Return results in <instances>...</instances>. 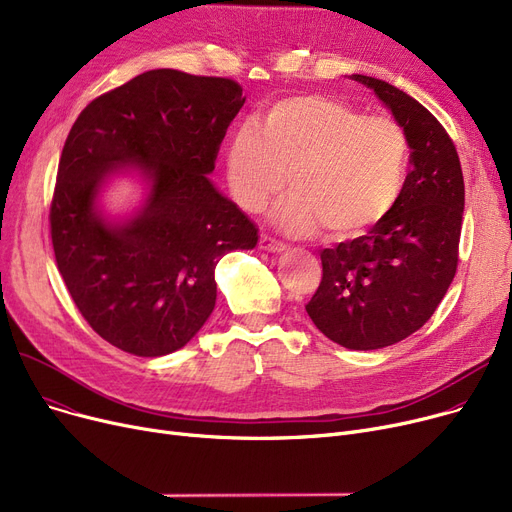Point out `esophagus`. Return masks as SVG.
<instances>
[{
    "mask_svg": "<svg viewBox=\"0 0 512 512\" xmlns=\"http://www.w3.org/2000/svg\"><path fill=\"white\" fill-rule=\"evenodd\" d=\"M259 247H261L263 251H267V253H282V251H284L282 242L276 240V238H272V236H267V234H261Z\"/></svg>",
    "mask_w": 512,
    "mask_h": 512,
    "instance_id": "34e87169",
    "label": "esophagus"
}]
</instances>
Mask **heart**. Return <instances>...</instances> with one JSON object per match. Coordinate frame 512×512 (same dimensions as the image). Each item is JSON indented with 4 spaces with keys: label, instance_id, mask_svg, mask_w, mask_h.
I'll list each match as a JSON object with an SVG mask.
<instances>
[{
    "label": "heart",
    "instance_id": "heart-1",
    "mask_svg": "<svg viewBox=\"0 0 512 512\" xmlns=\"http://www.w3.org/2000/svg\"><path fill=\"white\" fill-rule=\"evenodd\" d=\"M409 147L402 128L363 116L326 95H294L240 124L226 147L234 201L259 213L288 182L294 191L274 209V224L307 236L328 226L351 238L384 222L405 186Z\"/></svg>",
    "mask_w": 512,
    "mask_h": 512
}]
</instances>
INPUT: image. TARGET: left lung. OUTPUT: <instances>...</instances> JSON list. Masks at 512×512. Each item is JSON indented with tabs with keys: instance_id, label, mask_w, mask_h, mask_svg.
Returning <instances> with one entry per match:
<instances>
[{
	"instance_id": "8db88e82",
	"label": "left lung",
	"mask_w": 512,
	"mask_h": 512,
	"mask_svg": "<svg viewBox=\"0 0 512 512\" xmlns=\"http://www.w3.org/2000/svg\"><path fill=\"white\" fill-rule=\"evenodd\" d=\"M351 78L405 132L411 172L384 222L319 253L324 276L305 309L332 342L375 351L417 332L444 299L459 263L465 182L454 143L417 99L380 78Z\"/></svg>"
}]
</instances>
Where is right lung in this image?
<instances>
[{
	"instance_id": "right-lung-1",
	"label": "right lung",
	"mask_w": 512,
	"mask_h": 512,
	"mask_svg": "<svg viewBox=\"0 0 512 512\" xmlns=\"http://www.w3.org/2000/svg\"><path fill=\"white\" fill-rule=\"evenodd\" d=\"M242 103L230 78L149 70L91 101L68 134L49 211L53 253L78 311L124 353L182 348L215 307V265L257 245V226L209 180ZM118 173L146 182L126 219L98 205Z\"/></svg>"
}]
</instances>
